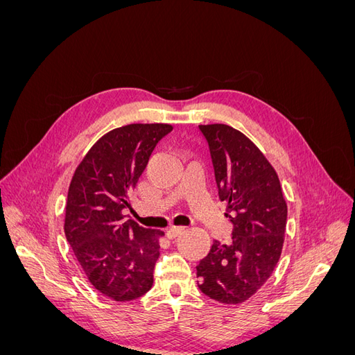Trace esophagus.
<instances>
[{
	"instance_id": "34e87169",
	"label": "esophagus",
	"mask_w": 355,
	"mask_h": 355,
	"mask_svg": "<svg viewBox=\"0 0 355 355\" xmlns=\"http://www.w3.org/2000/svg\"><path fill=\"white\" fill-rule=\"evenodd\" d=\"M184 231H185V228H170V230L166 231V237L170 239V240H173V239L179 237V235Z\"/></svg>"
}]
</instances>
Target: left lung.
<instances>
[{
	"instance_id": "left-lung-1",
	"label": "left lung",
	"mask_w": 355,
	"mask_h": 355,
	"mask_svg": "<svg viewBox=\"0 0 355 355\" xmlns=\"http://www.w3.org/2000/svg\"><path fill=\"white\" fill-rule=\"evenodd\" d=\"M206 137L220 201L228 202L232 243L214 241L197 265L198 287L222 304H240L280 259L287 204L280 180L257 146L227 124L198 125Z\"/></svg>"
}]
</instances>
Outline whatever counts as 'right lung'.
Listing matches in <instances>:
<instances>
[{"label": "right lung", "instance_id": "obj_1", "mask_svg": "<svg viewBox=\"0 0 355 355\" xmlns=\"http://www.w3.org/2000/svg\"><path fill=\"white\" fill-rule=\"evenodd\" d=\"M168 124H128L96 142L72 176L65 235L92 286L116 302L145 295L154 283L161 231L127 219L128 196Z\"/></svg>", "mask_w": 355, "mask_h": 355}]
</instances>
